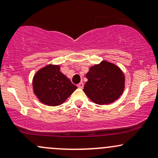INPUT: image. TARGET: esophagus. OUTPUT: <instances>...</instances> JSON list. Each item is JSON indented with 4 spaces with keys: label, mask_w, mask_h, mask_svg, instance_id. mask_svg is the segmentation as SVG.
<instances>
[{
    "label": "esophagus",
    "mask_w": 158,
    "mask_h": 158,
    "mask_svg": "<svg viewBox=\"0 0 158 158\" xmlns=\"http://www.w3.org/2000/svg\"><path fill=\"white\" fill-rule=\"evenodd\" d=\"M77 87H78V88H83V87H84V83L81 81V82L79 83V84L77 85Z\"/></svg>",
    "instance_id": "obj_1"
}]
</instances>
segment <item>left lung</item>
I'll list each match as a JSON object with an SVG mask.
<instances>
[{
    "label": "left lung",
    "mask_w": 158,
    "mask_h": 158,
    "mask_svg": "<svg viewBox=\"0 0 158 158\" xmlns=\"http://www.w3.org/2000/svg\"><path fill=\"white\" fill-rule=\"evenodd\" d=\"M83 91L98 105L110 104L123 94L125 77L118 67L106 61L94 65L86 74Z\"/></svg>",
    "instance_id": "1"
}]
</instances>
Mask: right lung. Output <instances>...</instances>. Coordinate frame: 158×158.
<instances>
[{
    "label": "right lung",
    "mask_w": 158,
    "mask_h": 158,
    "mask_svg": "<svg viewBox=\"0 0 158 158\" xmlns=\"http://www.w3.org/2000/svg\"><path fill=\"white\" fill-rule=\"evenodd\" d=\"M34 93L48 106L62 104L77 88L60 72L59 65H48L39 70L32 81Z\"/></svg>",
    "instance_id": "1"
}]
</instances>
